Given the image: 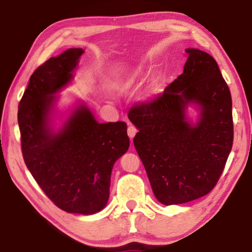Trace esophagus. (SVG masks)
<instances>
[{
    "label": "esophagus",
    "mask_w": 252,
    "mask_h": 252,
    "mask_svg": "<svg viewBox=\"0 0 252 252\" xmlns=\"http://www.w3.org/2000/svg\"><path fill=\"white\" fill-rule=\"evenodd\" d=\"M136 132H138V130H136V127L134 126H127V135H129L131 139L136 134Z\"/></svg>",
    "instance_id": "obj_1"
}]
</instances>
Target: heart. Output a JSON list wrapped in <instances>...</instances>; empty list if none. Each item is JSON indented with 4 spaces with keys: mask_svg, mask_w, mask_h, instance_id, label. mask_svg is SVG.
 Listing matches in <instances>:
<instances>
[{
    "mask_svg": "<svg viewBox=\"0 0 252 252\" xmlns=\"http://www.w3.org/2000/svg\"><path fill=\"white\" fill-rule=\"evenodd\" d=\"M140 72H141V67H139V69L135 71V73H134V76H132V79H130V81H127V83H126V85H127V87H129V85H131V83H132V82H133V79L135 78V76H136V75H138V74L140 73Z\"/></svg>",
    "mask_w": 252,
    "mask_h": 252,
    "instance_id": "1",
    "label": "heart"
}]
</instances>
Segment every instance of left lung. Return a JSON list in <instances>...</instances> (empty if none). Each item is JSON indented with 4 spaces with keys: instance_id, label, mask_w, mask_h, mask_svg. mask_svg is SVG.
Returning a JSON list of instances; mask_svg holds the SVG:
<instances>
[{
    "instance_id": "obj_1",
    "label": "left lung",
    "mask_w": 252,
    "mask_h": 252,
    "mask_svg": "<svg viewBox=\"0 0 252 252\" xmlns=\"http://www.w3.org/2000/svg\"><path fill=\"white\" fill-rule=\"evenodd\" d=\"M183 73L162 94L132 106L130 121L139 130L135 150L156 198L165 206L208 194L222 173L233 142L232 100L216 60L187 49ZM195 104L193 125L186 108Z\"/></svg>"
}]
</instances>
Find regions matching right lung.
Segmentation results:
<instances>
[{
    "label": "right lung",
    "instance_id": "1",
    "mask_svg": "<svg viewBox=\"0 0 252 252\" xmlns=\"http://www.w3.org/2000/svg\"><path fill=\"white\" fill-rule=\"evenodd\" d=\"M82 49H69L33 72L18 122L25 164L55 206L93 215L106 206L114 162L130 146L126 122L99 123L81 103L58 131L51 121L55 93L73 79Z\"/></svg>",
    "mask_w": 252,
    "mask_h": 252
}]
</instances>
